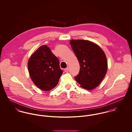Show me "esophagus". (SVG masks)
<instances>
[{
    "label": "esophagus",
    "instance_id": "1",
    "mask_svg": "<svg viewBox=\"0 0 132 132\" xmlns=\"http://www.w3.org/2000/svg\"><path fill=\"white\" fill-rule=\"evenodd\" d=\"M69 71V68H65V69H64V71H65V72H66V73L68 72Z\"/></svg>",
    "mask_w": 132,
    "mask_h": 132
}]
</instances>
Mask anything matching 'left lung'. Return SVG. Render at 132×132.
<instances>
[{
  "label": "left lung",
  "mask_w": 132,
  "mask_h": 132,
  "mask_svg": "<svg viewBox=\"0 0 132 132\" xmlns=\"http://www.w3.org/2000/svg\"><path fill=\"white\" fill-rule=\"evenodd\" d=\"M70 43L81 67L79 74L75 77L76 81L84 89H94L107 73L105 53L98 45L89 40L72 39Z\"/></svg>",
  "instance_id": "8db88e82"
}]
</instances>
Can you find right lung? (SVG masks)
I'll use <instances>...</instances> for the list:
<instances>
[{
  "label": "right lung",
  "instance_id": "right-lung-1",
  "mask_svg": "<svg viewBox=\"0 0 132 132\" xmlns=\"http://www.w3.org/2000/svg\"><path fill=\"white\" fill-rule=\"evenodd\" d=\"M28 69L34 84L45 91L54 88L63 73L58 59L46 45L38 48L30 57Z\"/></svg>",
  "mask_w": 132,
  "mask_h": 132
}]
</instances>
